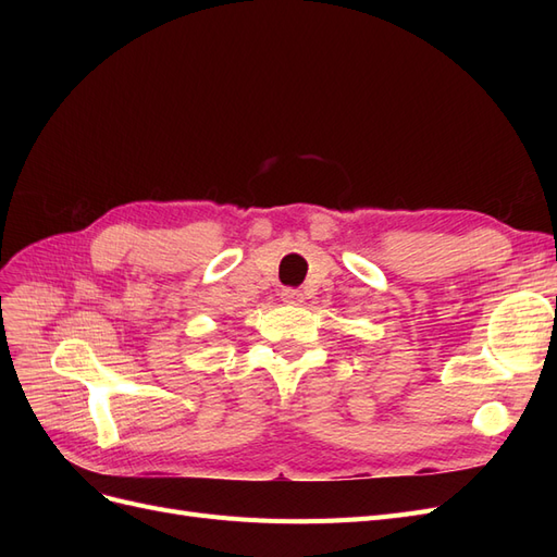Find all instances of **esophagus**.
I'll use <instances>...</instances> for the list:
<instances>
[{"label": "esophagus", "instance_id": "1", "mask_svg": "<svg viewBox=\"0 0 557 557\" xmlns=\"http://www.w3.org/2000/svg\"><path fill=\"white\" fill-rule=\"evenodd\" d=\"M281 299L285 301V305H299V301L305 299V295H301V290H295V288H283Z\"/></svg>", "mask_w": 557, "mask_h": 557}]
</instances>
